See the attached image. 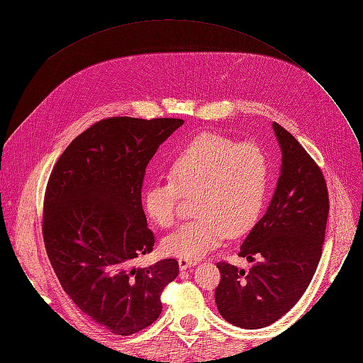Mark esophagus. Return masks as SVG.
I'll list each match as a JSON object with an SVG mask.
<instances>
[{
    "label": "esophagus",
    "instance_id": "esophagus-1",
    "mask_svg": "<svg viewBox=\"0 0 363 363\" xmlns=\"http://www.w3.org/2000/svg\"><path fill=\"white\" fill-rule=\"evenodd\" d=\"M194 265H196V262H195V260L179 259V268H181V269H187V268H190V267H194Z\"/></svg>",
    "mask_w": 363,
    "mask_h": 363
}]
</instances>
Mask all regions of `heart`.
I'll list each match as a JSON object with an SVG mask.
<instances>
[{
    "mask_svg": "<svg viewBox=\"0 0 363 363\" xmlns=\"http://www.w3.org/2000/svg\"><path fill=\"white\" fill-rule=\"evenodd\" d=\"M168 181H154L143 191L148 217L160 228L177 220L182 196H194L195 220L165 237L168 256L198 260L259 221L267 204L272 168L256 143H235L204 133L177 150L168 164Z\"/></svg>",
    "mask_w": 363,
    "mask_h": 363,
    "instance_id": "b5f03b06",
    "label": "heart"
}]
</instances>
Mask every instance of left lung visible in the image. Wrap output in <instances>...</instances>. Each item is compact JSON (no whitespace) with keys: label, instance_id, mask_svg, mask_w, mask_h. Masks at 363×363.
<instances>
[{"label":"left lung","instance_id":"obj_1","mask_svg":"<svg viewBox=\"0 0 363 363\" xmlns=\"http://www.w3.org/2000/svg\"><path fill=\"white\" fill-rule=\"evenodd\" d=\"M282 151L272 203L240 246L250 272L221 260L215 303L223 318L243 329L269 326L309 287L321 257L329 213L321 168L287 129L273 123Z\"/></svg>","mask_w":363,"mask_h":363}]
</instances>
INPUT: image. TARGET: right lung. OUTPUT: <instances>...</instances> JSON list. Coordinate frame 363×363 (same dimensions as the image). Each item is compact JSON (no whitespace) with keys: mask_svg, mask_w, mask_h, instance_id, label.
I'll list each match as a JSON object with an SVG mask.
<instances>
[{"mask_svg":"<svg viewBox=\"0 0 363 363\" xmlns=\"http://www.w3.org/2000/svg\"><path fill=\"white\" fill-rule=\"evenodd\" d=\"M179 118L111 117L67 146L43 199L46 254L64 291L115 335L148 328L162 312L160 295L176 279V259L135 268L150 254L142 187L146 167Z\"/></svg>","mask_w":363,"mask_h":363,"instance_id":"add662e5","label":"right lung"}]
</instances>
